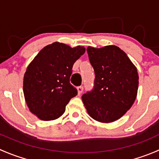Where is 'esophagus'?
I'll list each match as a JSON object with an SVG mask.
<instances>
[{"mask_svg":"<svg viewBox=\"0 0 159 159\" xmlns=\"http://www.w3.org/2000/svg\"><path fill=\"white\" fill-rule=\"evenodd\" d=\"M77 90H78V94L80 95V94H81L83 91V86H79V87L77 88Z\"/></svg>","mask_w":159,"mask_h":159,"instance_id":"34e87169","label":"esophagus"}]
</instances>
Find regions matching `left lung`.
Returning <instances> with one entry per match:
<instances>
[{"label": "left lung", "instance_id": "left-lung-1", "mask_svg": "<svg viewBox=\"0 0 159 159\" xmlns=\"http://www.w3.org/2000/svg\"><path fill=\"white\" fill-rule=\"evenodd\" d=\"M95 74L94 89L81 97L93 119L110 123L119 119L135 101L139 74L127 54L115 45L88 47Z\"/></svg>", "mask_w": 159, "mask_h": 159}]
</instances>
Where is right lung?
Here are the masks:
<instances>
[{
    "instance_id": "add662e5",
    "label": "right lung",
    "mask_w": 159,
    "mask_h": 159,
    "mask_svg": "<svg viewBox=\"0 0 159 159\" xmlns=\"http://www.w3.org/2000/svg\"><path fill=\"white\" fill-rule=\"evenodd\" d=\"M85 52L60 42L45 46L35 56L24 75L23 91L30 111L42 121L58 118L78 91L70 84L74 63Z\"/></svg>"
}]
</instances>
